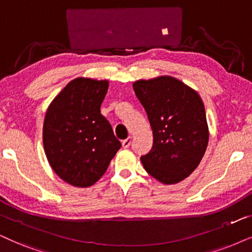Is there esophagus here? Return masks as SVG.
I'll list each match as a JSON object with an SVG mask.
<instances>
[{
	"mask_svg": "<svg viewBox=\"0 0 252 252\" xmlns=\"http://www.w3.org/2000/svg\"><path fill=\"white\" fill-rule=\"evenodd\" d=\"M131 141H132V139H131V137H128V138H126V139H124V141L122 142V146H123V148H129V146H130V144H131Z\"/></svg>",
	"mask_w": 252,
	"mask_h": 252,
	"instance_id": "obj_1",
	"label": "esophagus"
}]
</instances>
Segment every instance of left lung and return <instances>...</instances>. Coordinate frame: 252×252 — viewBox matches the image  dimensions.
Returning a JSON list of instances; mask_svg holds the SVG:
<instances>
[{
    "mask_svg": "<svg viewBox=\"0 0 252 252\" xmlns=\"http://www.w3.org/2000/svg\"><path fill=\"white\" fill-rule=\"evenodd\" d=\"M148 115L154 145L141 160L150 176L177 184L197 167L208 144V126L201 97L172 76L133 84Z\"/></svg>",
    "mask_w": 252,
    "mask_h": 252,
    "instance_id": "1",
    "label": "left lung"
}]
</instances>
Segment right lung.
I'll use <instances>...</instances> for the list:
<instances>
[{
	"label": "right lung",
	"mask_w": 252,
	"mask_h": 252,
	"mask_svg": "<svg viewBox=\"0 0 252 252\" xmlns=\"http://www.w3.org/2000/svg\"><path fill=\"white\" fill-rule=\"evenodd\" d=\"M108 81L78 78L60 92L47 109L43 143L47 160L66 183L88 187L107 171L121 148L100 111Z\"/></svg>",
	"instance_id": "obj_1"
}]
</instances>
